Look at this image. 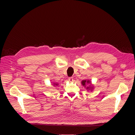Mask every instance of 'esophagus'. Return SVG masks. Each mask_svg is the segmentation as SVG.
Segmentation results:
<instances>
[{"label":"esophagus","mask_w":135,"mask_h":135,"mask_svg":"<svg viewBox=\"0 0 135 135\" xmlns=\"http://www.w3.org/2000/svg\"><path fill=\"white\" fill-rule=\"evenodd\" d=\"M69 81H73V77H69L68 78Z\"/></svg>","instance_id":"1"}]
</instances>
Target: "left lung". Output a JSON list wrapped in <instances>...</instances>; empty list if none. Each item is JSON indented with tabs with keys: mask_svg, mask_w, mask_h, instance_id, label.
Instances as JSON below:
<instances>
[{
	"mask_svg": "<svg viewBox=\"0 0 135 135\" xmlns=\"http://www.w3.org/2000/svg\"><path fill=\"white\" fill-rule=\"evenodd\" d=\"M90 83V81H89V80H82V81H81V84H82V85H83V86H85V85H86V84L87 83ZM91 88H92V87H87V89H91Z\"/></svg>",
	"mask_w": 135,
	"mask_h": 135,
	"instance_id": "left-lung-1",
	"label": "left lung"
}]
</instances>
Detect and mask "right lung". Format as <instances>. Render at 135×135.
Returning a JSON list of instances; mask_svg holds the SVG:
<instances>
[{
  "instance_id": "right-lung-1",
  "label": "right lung",
  "mask_w": 135,
  "mask_h": 135,
  "mask_svg": "<svg viewBox=\"0 0 135 135\" xmlns=\"http://www.w3.org/2000/svg\"><path fill=\"white\" fill-rule=\"evenodd\" d=\"M56 84V85H58V84Z\"/></svg>"
}]
</instances>
